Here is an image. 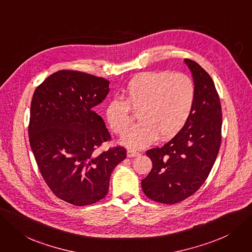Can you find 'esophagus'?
Masks as SVG:
<instances>
[{"label": "esophagus", "instance_id": "obj_1", "mask_svg": "<svg viewBox=\"0 0 252 252\" xmlns=\"http://www.w3.org/2000/svg\"><path fill=\"white\" fill-rule=\"evenodd\" d=\"M127 156L128 157H136V156H139V152H137V151L135 150H128L127 151Z\"/></svg>", "mask_w": 252, "mask_h": 252}]
</instances>
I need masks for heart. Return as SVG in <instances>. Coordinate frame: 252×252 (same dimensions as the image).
Masks as SVG:
<instances>
[{"label": "heart", "instance_id": "b5f03b06", "mask_svg": "<svg viewBox=\"0 0 252 252\" xmlns=\"http://www.w3.org/2000/svg\"><path fill=\"white\" fill-rule=\"evenodd\" d=\"M122 98L107 105L108 125L122 135L133 121L131 110L138 113L140 122L129 130L122 142L130 148H143L158 135L168 139L182 129L194 104L195 86L184 73L145 72L130 80Z\"/></svg>", "mask_w": 252, "mask_h": 252}]
</instances>
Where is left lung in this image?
<instances>
[{
	"label": "left lung",
	"mask_w": 252,
	"mask_h": 252,
	"mask_svg": "<svg viewBox=\"0 0 252 252\" xmlns=\"http://www.w3.org/2000/svg\"><path fill=\"white\" fill-rule=\"evenodd\" d=\"M193 76L195 99L186 124L161 148L147 151L153 167L142 180L152 200L173 205L192 195L212 169L221 144L222 112L212 78L192 60L185 59Z\"/></svg>",
	"instance_id": "8db88e82"
}]
</instances>
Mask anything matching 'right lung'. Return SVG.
Returning a JSON list of instances; mask_svg holds the SVG:
<instances>
[{
	"mask_svg": "<svg viewBox=\"0 0 252 252\" xmlns=\"http://www.w3.org/2000/svg\"><path fill=\"white\" fill-rule=\"evenodd\" d=\"M108 85L103 77L60 70L32 98L29 137L38 168L54 194L74 206L102 199L113 170L126 158L121 146L96 152L112 139L93 110L108 94Z\"/></svg>",
	"mask_w": 252,
	"mask_h": 252,
	"instance_id": "1",
	"label": "right lung"
}]
</instances>
